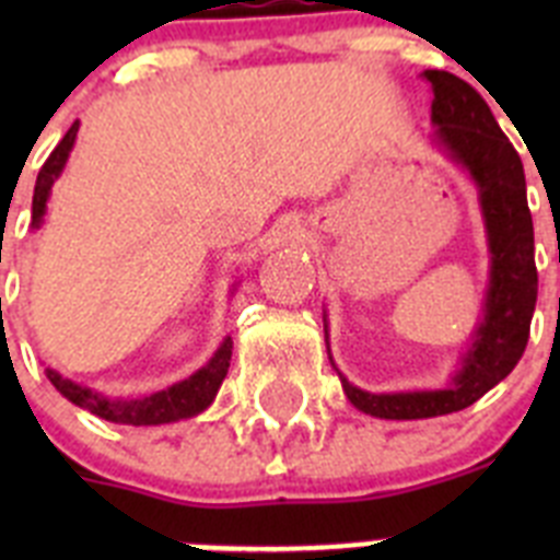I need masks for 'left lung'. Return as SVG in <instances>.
I'll return each instance as SVG.
<instances>
[{
  "label": "left lung",
  "mask_w": 560,
  "mask_h": 560,
  "mask_svg": "<svg viewBox=\"0 0 560 560\" xmlns=\"http://www.w3.org/2000/svg\"><path fill=\"white\" fill-rule=\"evenodd\" d=\"M432 83V122L438 140L474 176L491 241V289L477 341L448 389L370 395L341 378L355 409L387 420H418L459 412L497 387L522 359L536 311L538 271L533 257V215L527 207L524 167L497 117L471 83L427 69Z\"/></svg>",
  "instance_id": "obj_1"
}]
</instances>
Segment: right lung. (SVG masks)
<instances>
[{
    "label": "right lung",
    "mask_w": 560,
    "mask_h": 560,
    "mask_svg": "<svg viewBox=\"0 0 560 560\" xmlns=\"http://www.w3.org/2000/svg\"><path fill=\"white\" fill-rule=\"evenodd\" d=\"M75 133L78 122H72V128L63 133V140L58 142L56 151L49 153L47 162H44L42 171H38L36 192H33V226L42 224L44 207H47L49 199V187H52V182L58 179V173L67 165V156L69 151H72ZM230 359L232 341L226 339L219 348V353L210 359V364L201 368L199 373L179 381V384H173L171 389H162V393L145 395V398L137 400L103 398V395L92 393V389L78 387L72 381L61 378V375L52 373V370H47V378L52 381V387H56L63 398H69L72 404H78V407L89 409V412L97 415V418H106L112 420V423H128V427H156V423H171V420L190 418V415H199L201 409L210 407V400L215 398L221 381H224L226 370H230Z\"/></svg>",
    "instance_id": "obj_1"
}]
</instances>
